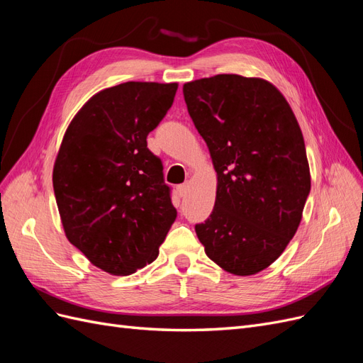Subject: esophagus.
Listing matches in <instances>:
<instances>
[{
    "mask_svg": "<svg viewBox=\"0 0 363 363\" xmlns=\"http://www.w3.org/2000/svg\"><path fill=\"white\" fill-rule=\"evenodd\" d=\"M177 192L180 196H184L186 194L189 192V184L188 183H183V184H179L177 186Z\"/></svg>",
    "mask_w": 363,
    "mask_h": 363,
    "instance_id": "1",
    "label": "esophagus"
}]
</instances>
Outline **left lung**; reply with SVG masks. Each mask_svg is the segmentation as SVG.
I'll use <instances>...</instances> for the list:
<instances>
[{
	"instance_id": "obj_1",
	"label": "left lung",
	"mask_w": 363,
	"mask_h": 363,
	"mask_svg": "<svg viewBox=\"0 0 363 363\" xmlns=\"http://www.w3.org/2000/svg\"><path fill=\"white\" fill-rule=\"evenodd\" d=\"M183 95L218 180L215 207L196 236L218 267L252 276L288 247L311 192L298 121L259 77L218 74L184 83Z\"/></svg>"
}]
</instances>
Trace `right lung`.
<instances>
[{"label":"right lung","mask_w":363,"mask_h":363,"mask_svg":"<svg viewBox=\"0 0 363 363\" xmlns=\"http://www.w3.org/2000/svg\"><path fill=\"white\" fill-rule=\"evenodd\" d=\"M177 83L127 82L91 96L65 131L52 168L60 221L92 265L130 276L159 256L177 218L147 136Z\"/></svg>","instance_id":"add662e5"}]
</instances>
